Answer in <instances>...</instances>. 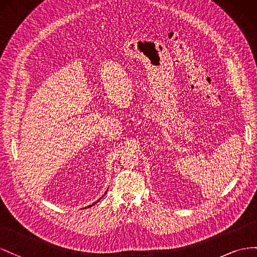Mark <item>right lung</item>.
<instances>
[{
    "label": "right lung",
    "instance_id": "obj_1",
    "mask_svg": "<svg viewBox=\"0 0 257 257\" xmlns=\"http://www.w3.org/2000/svg\"><path fill=\"white\" fill-rule=\"evenodd\" d=\"M106 193H107V190H106ZM106 193H105V194H106ZM97 202H98V201H97ZM94 203H96V202H94ZM94 203H93V204H94ZM89 207H91V206H89Z\"/></svg>",
    "mask_w": 257,
    "mask_h": 257
}]
</instances>
